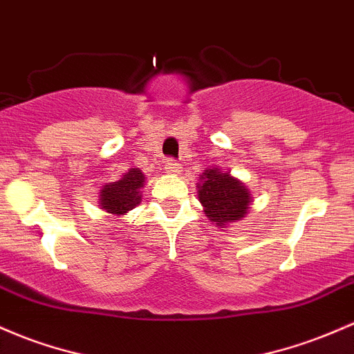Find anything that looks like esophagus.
Listing matches in <instances>:
<instances>
[{
	"label": "esophagus",
	"instance_id": "esophagus-1",
	"mask_svg": "<svg viewBox=\"0 0 354 354\" xmlns=\"http://www.w3.org/2000/svg\"><path fill=\"white\" fill-rule=\"evenodd\" d=\"M165 169L168 174H180L181 171H183V166H181L180 162L174 161V159H168V161L165 162Z\"/></svg>",
	"mask_w": 354,
	"mask_h": 354
}]
</instances>
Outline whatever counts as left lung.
Masks as SVG:
<instances>
[{
	"mask_svg": "<svg viewBox=\"0 0 354 354\" xmlns=\"http://www.w3.org/2000/svg\"><path fill=\"white\" fill-rule=\"evenodd\" d=\"M196 188L205 215L216 227L225 228V225L242 220L247 215L250 192L242 181L230 176V173H223L218 168L205 169V173L200 174Z\"/></svg>",
	"mask_w": 354,
	"mask_h": 354,
	"instance_id": "1",
	"label": "left lung"
}]
</instances>
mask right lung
Masks as SVG:
<instances>
[{"instance_id":"add662e5","label":"right lung","mask_w":354,"mask_h":354,"mask_svg":"<svg viewBox=\"0 0 354 354\" xmlns=\"http://www.w3.org/2000/svg\"><path fill=\"white\" fill-rule=\"evenodd\" d=\"M141 188H145V174L139 168H131L120 180L102 186L100 208L119 218L141 203Z\"/></svg>"}]
</instances>
